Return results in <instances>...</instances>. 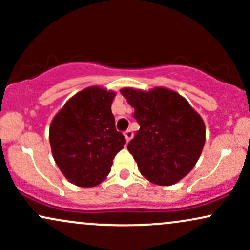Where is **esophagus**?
Wrapping results in <instances>:
<instances>
[{
	"label": "esophagus",
	"instance_id": "1",
	"mask_svg": "<svg viewBox=\"0 0 250 250\" xmlns=\"http://www.w3.org/2000/svg\"><path fill=\"white\" fill-rule=\"evenodd\" d=\"M133 131L130 130V129H128V130H125V140H127V141H130L131 139H133Z\"/></svg>",
	"mask_w": 250,
	"mask_h": 250
}]
</instances>
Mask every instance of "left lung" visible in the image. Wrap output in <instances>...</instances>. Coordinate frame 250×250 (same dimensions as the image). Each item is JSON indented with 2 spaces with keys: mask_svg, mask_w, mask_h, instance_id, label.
Wrapping results in <instances>:
<instances>
[{
  "mask_svg": "<svg viewBox=\"0 0 250 250\" xmlns=\"http://www.w3.org/2000/svg\"><path fill=\"white\" fill-rule=\"evenodd\" d=\"M121 94L134 108L140 129L128 143L140 173L159 186L185 177L199 160L206 140L202 119L182 96L166 88Z\"/></svg>",
  "mask_w": 250,
  "mask_h": 250,
  "instance_id": "8db88e82",
  "label": "left lung"
}]
</instances>
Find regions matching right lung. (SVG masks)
Instances as JSON below:
<instances>
[{"instance_id": "1", "label": "right lung", "mask_w": 250, "mask_h": 250, "mask_svg": "<svg viewBox=\"0 0 250 250\" xmlns=\"http://www.w3.org/2000/svg\"><path fill=\"white\" fill-rule=\"evenodd\" d=\"M114 97L115 93L99 87L84 89L65 103L50 125L54 160L63 175L79 187L101 183L125 143L111 113Z\"/></svg>"}]
</instances>
